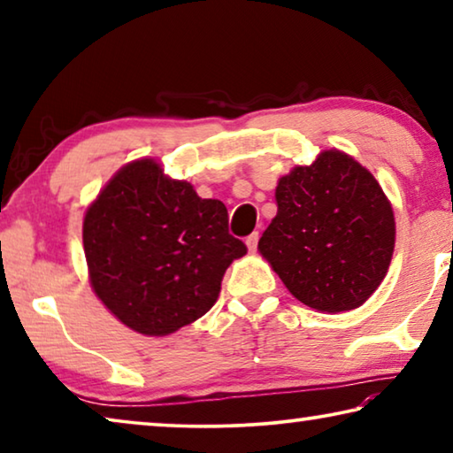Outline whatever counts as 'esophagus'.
Wrapping results in <instances>:
<instances>
[{
    "label": "esophagus",
    "mask_w": 453,
    "mask_h": 453,
    "mask_svg": "<svg viewBox=\"0 0 453 453\" xmlns=\"http://www.w3.org/2000/svg\"><path fill=\"white\" fill-rule=\"evenodd\" d=\"M257 242H259V234L254 232L251 235H248V240H245V245H248L250 251H256L257 250Z\"/></svg>",
    "instance_id": "obj_1"
}]
</instances>
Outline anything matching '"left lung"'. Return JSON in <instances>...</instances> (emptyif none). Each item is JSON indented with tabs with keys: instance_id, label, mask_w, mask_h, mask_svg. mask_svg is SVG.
<instances>
[{
	"instance_id": "left-lung-1",
	"label": "left lung",
	"mask_w": 453,
	"mask_h": 453,
	"mask_svg": "<svg viewBox=\"0 0 453 453\" xmlns=\"http://www.w3.org/2000/svg\"><path fill=\"white\" fill-rule=\"evenodd\" d=\"M275 202L257 250L291 296L318 311L359 308L386 278L395 243L378 180L348 153L326 150L280 178Z\"/></svg>"
}]
</instances>
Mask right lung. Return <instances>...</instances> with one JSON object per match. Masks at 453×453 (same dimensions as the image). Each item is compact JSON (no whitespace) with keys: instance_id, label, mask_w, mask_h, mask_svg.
Returning a JSON list of instances; mask_svg holds the SVG:
<instances>
[{"instance_id":"obj_1","label":"right lung","mask_w":453,"mask_h":453,"mask_svg":"<svg viewBox=\"0 0 453 453\" xmlns=\"http://www.w3.org/2000/svg\"><path fill=\"white\" fill-rule=\"evenodd\" d=\"M83 251L105 308L137 334L167 335L211 310L229 264L248 248L229 235L219 199L137 159L88 208Z\"/></svg>"}]
</instances>
